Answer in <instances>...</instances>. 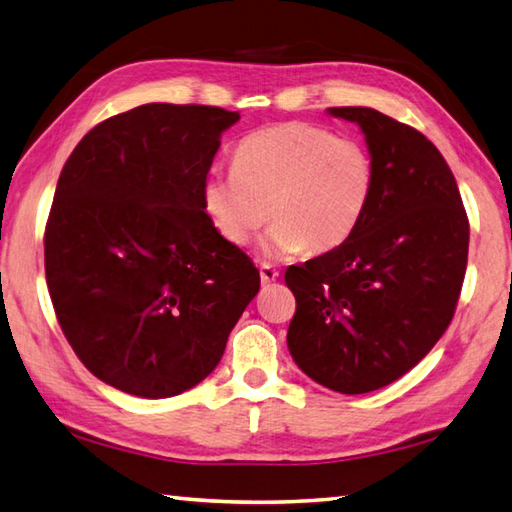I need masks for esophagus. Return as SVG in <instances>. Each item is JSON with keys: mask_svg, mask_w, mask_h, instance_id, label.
Wrapping results in <instances>:
<instances>
[{"mask_svg": "<svg viewBox=\"0 0 512 512\" xmlns=\"http://www.w3.org/2000/svg\"><path fill=\"white\" fill-rule=\"evenodd\" d=\"M278 278V271L271 267V265H260V280H263V285H271L276 283Z\"/></svg>", "mask_w": 512, "mask_h": 512, "instance_id": "obj_1", "label": "esophagus"}]
</instances>
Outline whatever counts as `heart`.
<instances>
[{
    "label": "heart",
    "mask_w": 512,
    "mask_h": 512,
    "mask_svg": "<svg viewBox=\"0 0 512 512\" xmlns=\"http://www.w3.org/2000/svg\"><path fill=\"white\" fill-rule=\"evenodd\" d=\"M373 185V159L360 141L289 121L247 134L234 150V168L207 174L203 210L234 247L252 241L271 214L267 254H320L356 232Z\"/></svg>",
    "instance_id": "obj_1"
}]
</instances>
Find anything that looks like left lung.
I'll return each mask as SVG.
<instances>
[{
  "mask_svg": "<svg viewBox=\"0 0 512 512\" xmlns=\"http://www.w3.org/2000/svg\"><path fill=\"white\" fill-rule=\"evenodd\" d=\"M358 123L375 168L362 223L331 252L291 265V358L311 380L356 395L411 371L451 325L468 260V218L440 150L373 108H329Z\"/></svg>",
  "mask_w": 512,
  "mask_h": 512,
  "instance_id": "left-lung-1",
  "label": "left lung"
}]
</instances>
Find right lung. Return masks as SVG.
I'll use <instances>...</instances> for the list:
<instances>
[{
	"instance_id": "add662e5",
	"label": "right lung",
	"mask_w": 512,
	"mask_h": 512,
	"mask_svg": "<svg viewBox=\"0 0 512 512\" xmlns=\"http://www.w3.org/2000/svg\"><path fill=\"white\" fill-rule=\"evenodd\" d=\"M241 114L145 103L95 125L61 170L44 234L57 320L86 369L139 398L210 375L260 289L203 210L221 134Z\"/></svg>"
}]
</instances>
